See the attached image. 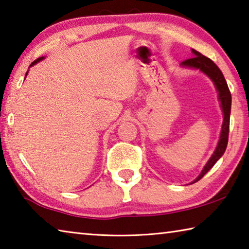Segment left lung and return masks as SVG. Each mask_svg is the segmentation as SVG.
<instances>
[{
  "label": "left lung",
  "mask_w": 249,
  "mask_h": 249,
  "mask_svg": "<svg viewBox=\"0 0 249 249\" xmlns=\"http://www.w3.org/2000/svg\"><path fill=\"white\" fill-rule=\"evenodd\" d=\"M191 51H193L194 58L182 61L180 65L182 68L200 70V71L206 74V75L210 78L215 86L216 91L219 93V102L221 105L222 112H223V124H222L219 142H217V145L214 152H213V154L211 155V158L209 159L207 164L204 165L201 173L199 174V176L196 178L193 182H190V184H195V182L201 179V178L210 171L213 167V165H214L217 160L221 159V156L224 154L226 146H228L232 96H231V91L229 89L228 83L225 81L223 73H222L221 70L216 67V64L213 62L212 60L202 55L200 52L196 51L195 49H191Z\"/></svg>",
  "instance_id": "left-lung-1"
}]
</instances>
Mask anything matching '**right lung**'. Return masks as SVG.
<instances>
[{
	"label": "right lung",
	"instance_id": "obj_1",
	"mask_svg": "<svg viewBox=\"0 0 249 249\" xmlns=\"http://www.w3.org/2000/svg\"><path fill=\"white\" fill-rule=\"evenodd\" d=\"M43 59H45V58H43V56H41V58H38L37 60H35V61H34V62H33L32 64H30V67H29V68H32V67H33V65H35V64H37L38 62H40V61H41V60H43ZM27 74H28V71H27V72H26V76H27Z\"/></svg>",
	"mask_w": 249,
	"mask_h": 249
}]
</instances>
